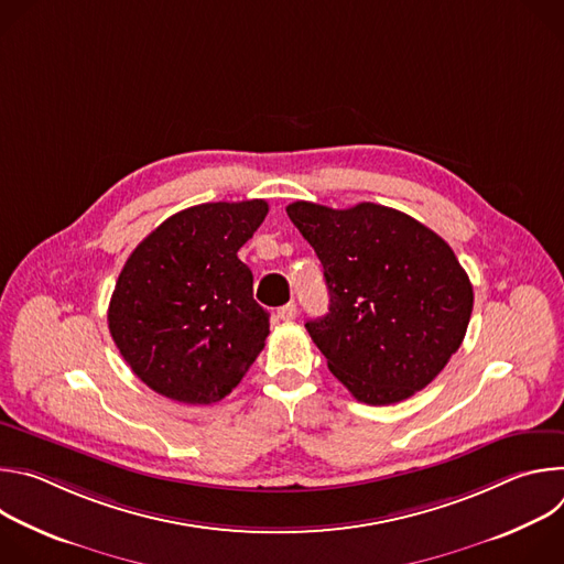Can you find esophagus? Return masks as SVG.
Wrapping results in <instances>:
<instances>
[{
	"label": "esophagus",
	"mask_w": 564,
	"mask_h": 564,
	"mask_svg": "<svg viewBox=\"0 0 564 564\" xmlns=\"http://www.w3.org/2000/svg\"><path fill=\"white\" fill-rule=\"evenodd\" d=\"M294 316H296V303H294V301H290V303H285L283 307H279V318L292 321Z\"/></svg>",
	"instance_id": "obj_1"
}]
</instances>
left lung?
<instances>
[{
	"label": "left lung",
	"mask_w": 564,
	"mask_h": 564,
	"mask_svg": "<svg viewBox=\"0 0 564 564\" xmlns=\"http://www.w3.org/2000/svg\"><path fill=\"white\" fill-rule=\"evenodd\" d=\"M314 248L330 312L305 324L330 372L370 406L426 388L464 341L473 285L446 240L375 203L285 207Z\"/></svg>",
	"instance_id": "8db88e82"
}]
</instances>
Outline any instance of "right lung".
Segmentation results:
<instances>
[{"label":"right lung","mask_w":564,"mask_h":564,"mask_svg":"<svg viewBox=\"0 0 564 564\" xmlns=\"http://www.w3.org/2000/svg\"><path fill=\"white\" fill-rule=\"evenodd\" d=\"M268 216L261 198L203 203L158 225L127 259L111 294L109 333L158 394L214 404L254 364L270 314L236 257Z\"/></svg>","instance_id":"add662e5"}]
</instances>
